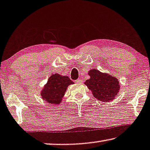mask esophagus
I'll return each mask as SVG.
<instances>
[{
    "label": "esophagus",
    "mask_w": 150,
    "mask_h": 150,
    "mask_svg": "<svg viewBox=\"0 0 150 150\" xmlns=\"http://www.w3.org/2000/svg\"><path fill=\"white\" fill-rule=\"evenodd\" d=\"M76 82L77 84H80V83L82 82V80H77L76 81Z\"/></svg>",
    "instance_id": "1"
}]
</instances>
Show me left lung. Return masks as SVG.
I'll use <instances>...</instances> for the list:
<instances>
[{"label":"left lung","instance_id":"8db88e82","mask_svg":"<svg viewBox=\"0 0 150 150\" xmlns=\"http://www.w3.org/2000/svg\"><path fill=\"white\" fill-rule=\"evenodd\" d=\"M88 74L90 78L86 80L84 84L91 90L94 97L103 102L114 100L120 90L118 79L95 68L90 70Z\"/></svg>","mask_w":150,"mask_h":150}]
</instances>
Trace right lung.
<instances>
[{"label":"right lung","instance_id":"obj_1","mask_svg":"<svg viewBox=\"0 0 150 150\" xmlns=\"http://www.w3.org/2000/svg\"><path fill=\"white\" fill-rule=\"evenodd\" d=\"M73 84H74V82H72L68 76L57 73L53 74L41 89V97L50 105H58L62 103L68 86Z\"/></svg>","mask_w":150,"mask_h":150}]
</instances>
